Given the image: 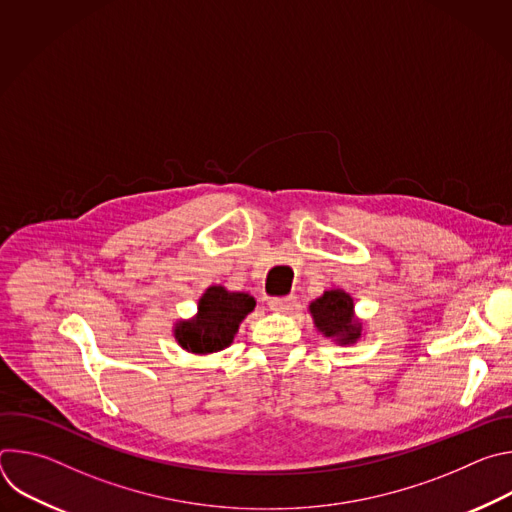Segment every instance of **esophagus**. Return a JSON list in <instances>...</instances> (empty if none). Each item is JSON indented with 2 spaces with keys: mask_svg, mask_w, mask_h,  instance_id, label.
<instances>
[{
  "mask_svg": "<svg viewBox=\"0 0 512 512\" xmlns=\"http://www.w3.org/2000/svg\"><path fill=\"white\" fill-rule=\"evenodd\" d=\"M267 306H269V310H271V312L287 314V312L294 310V306H296V298H294V296H287V298H271V300L267 302Z\"/></svg>",
  "mask_w": 512,
  "mask_h": 512,
  "instance_id": "34e87169",
  "label": "esophagus"
}]
</instances>
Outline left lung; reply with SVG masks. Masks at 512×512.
<instances>
[{
	"label": "left lung",
	"mask_w": 512,
	"mask_h": 512,
	"mask_svg": "<svg viewBox=\"0 0 512 512\" xmlns=\"http://www.w3.org/2000/svg\"><path fill=\"white\" fill-rule=\"evenodd\" d=\"M310 316L316 330L340 346L356 344L362 336V322L354 314V300L340 287L328 291L310 304Z\"/></svg>",
	"instance_id": "8db88e82"
}]
</instances>
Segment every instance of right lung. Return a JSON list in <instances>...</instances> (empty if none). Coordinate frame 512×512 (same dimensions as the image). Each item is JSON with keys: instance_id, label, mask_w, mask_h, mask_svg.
I'll return each mask as SVG.
<instances>
[{"instance_id": "1", "label": "right lung", "mask_w": 512, "mask_h": 512, "mask_svg": "<svg viewBox=\"0 0 512 512\" xmlns=\"http://www.w3.org/2000/svg\"><path fill=\"white\" fill-rule=\"evenodd\" d=\"M255 304V298L245 291L210 285L198 300L196 316L176 322L174 338L186 352L198 356L223 350L233 342Z\"/></svg>"}]
</instances>
